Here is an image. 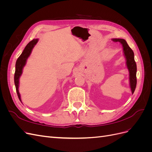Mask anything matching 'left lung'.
<instances>
[{
	"mask_svg": "<svg viewBox=\"0 0 152 152\" xmlns=\"http://www.w3.org/2000/svg\"><path fill=\"white\" fill-rule=\"evenodd\" d=\"M112 40L115 42H120L122 44L124 56L126 59V65L129 72V82L132 94L134 93L136 87V71L137 66L134 61V54L132 50L129 46L126 41L123 39H113Z\"/></svg>",
	"mask_w": 152,
	"mask_h": 152,
	"instance_id": "left-lung-1",
	"label": "left lung"
}]
</instances>
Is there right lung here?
<instances>
[{
    "label": "right lung",
    "mask_w": 152,
    "mask_h": 152,
    "mask_svg": "<svg viewBox=\"0 0 152 152\" xmlns=\"http://www.w3.org/2000/svg\"><path fill=\"white\" fill-rule=\"evenodd\" d=\"M38 39H34L26 45L25 48L24 49L23 51L21 53V54L20 56V57L18 58L16 63V69H15V84L16 86V93L18 94V98H19L20 102L21 100V96L19 93V79L20 77L22 74L23 68L25 66L26 59H28L29 56L30 55L31 50L33 49L35 45L37 43Z\"/></svg>",
    "instance_id": "obj_1"
}]
</instances>
